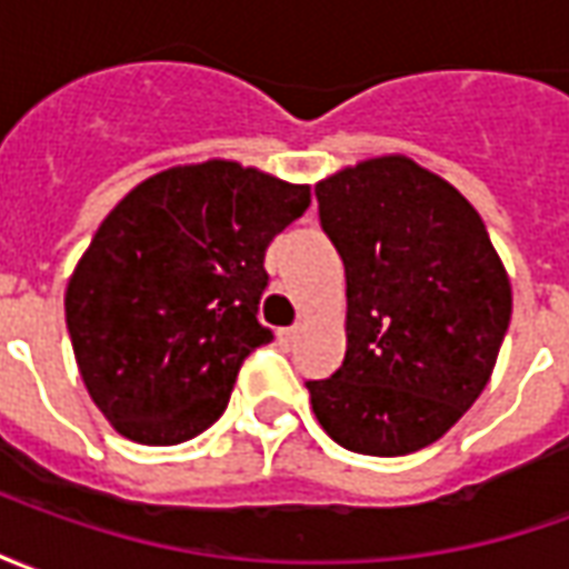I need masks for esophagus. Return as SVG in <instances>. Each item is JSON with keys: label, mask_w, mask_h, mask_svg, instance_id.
Returning a JSON list of instances; mask_svg holds the SVG:
<instances>
[{"label": "esophagus", "mask_w": 569, "mask_h": 569, "mask_svg": "<svg viewBox=\"0 0 569 569\" xmlns=\"http://www.w3.org/2000/svg\"><path fill=\"white\" fill-rule=\"evenodd\" d=\"M298 326H286V329H277V338H280V345L283 347H292L298 341Z\"/></svg>", "instance_id": "1"}]
</instances>
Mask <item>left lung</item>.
<instances>
[{
    "mask_svg": "<svg viewBox=\"0 0 569 569\" xmlns=\"http://www.w3.org/2000/svg\"><path fill=\"white\" fill-rule=\"evenodd\" d=\"M322 231L345 261L347 353L308 381L341 448L402 457L439 441L488 387L512 283L476 207L406 154L317 182Z\"/></svg>",
    "mask_w": 569,
    "mask_h": 569,
    "instance_id": "left-lung-1",
    "label": "left lung"
}]
</instances>
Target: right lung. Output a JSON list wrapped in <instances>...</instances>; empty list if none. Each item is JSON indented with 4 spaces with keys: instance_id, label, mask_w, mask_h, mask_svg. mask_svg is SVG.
<instances>
[{
    "instance_id": "add662e5",
    "label": "right lung",
    "mask_w": 569,
    "mask_h": 569,
    "mask_svg": "<svg viewBox=\"0 0 569 569\" xmlns=\"http://www.w3.org/2000/svg\"><path fill=\"white\" fill-rule=\"evenodd\" d=\"M310 186L212 158L149 176L97 228L67 286L93 406L130 441L179 445L222 418L259 322L264 249Z\"/></svg>"
}]
</instances>
